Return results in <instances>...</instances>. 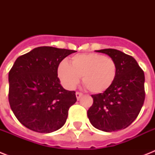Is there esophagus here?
Instances as JSON below:
<instances>
[{
  "label": "esophagus",
  "instance_id": "esophagus-1",
  "mask_svg": "<svg viewBox=\"0 0 155 155\" xmlns=\"http://www.w3.org/2000/svg\"><path fill=\"white\" fill-rule=\"evenodd\" d=\"M82 93L81 92H76V93H75V96H76V98H77V100H79L80 98V97H82Z\"/></svg>",
  "mask_w": 155,
  "mask_h": 155
}]
</instances>
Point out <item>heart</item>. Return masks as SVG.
I'll return each instance as SVG.
<instances>
[{"mask_svg":"<svg viewBox=\"0 0 155 155\" xmlns=\"http://www.w3.org/2000/svg\"><path fill=\"white\" fill-rule=\"evenodd\" d=\"M117 73V67L113 58L95 53L75 54L71 64L62 61L58 67V76L66 88H75L83 76V84L92 93L107 91L115 81Z\"/></svg>","mask_w":155,"mask_h":155,"instance_id":"heart-1","label":"heart"}]
</instances>
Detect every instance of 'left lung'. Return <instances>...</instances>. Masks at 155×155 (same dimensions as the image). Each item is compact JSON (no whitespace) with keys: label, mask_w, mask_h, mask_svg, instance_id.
<instances>
[{"label":"left lung","mask_w":155,"mask_h":155,"mask_svg":"<svg viewBox=\"0 0 155 155\" xmlns=\"http://www.w3.org/2000/svg\"><path fill=\"white\" fill-rule=\"evenodd\" d=\"M97 51L115 61L117 73L107 91L92 95L93 104L87 117L95 128L104 132L124 130L137 118L144 104V71L134 58L118 50Z\"/></svg>","instance_id":"8db88e82"}]
</instances>
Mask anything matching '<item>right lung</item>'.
Returning a JSON list of instances; mask_svg holds the SVG:
<instances>
[{
	"instance_id": "add662e5",
	"label": "right lung",
	"mask_w": 155,
	"mask_h": 155,
	"mask_svg": "<svg viewBox=\"0 0 155 155\" xmlns=\"http://www.w3.org/2000/svg\"><path fill=\"white\" fill-rule=\"evenodd\" d=\"M75 51L39 47L19 56L8 72V102L14 115L28 129L51 133L60 129L76 102L75 91L60 84L58 64Z\"/></svg>"
}]
</instances>
